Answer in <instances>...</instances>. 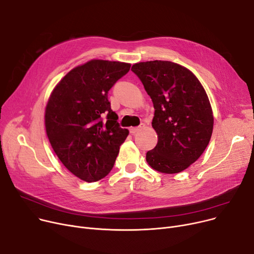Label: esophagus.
Here are the masks:
<instances>
[{
    "label": "esophagus",
    "mask_w": 254,
    "mask_h": 254,
    "mask_svg": "<svg viewBox=\"0 0 254 254\" xmlns=\"http://www.w3.org/2000/svg\"><path fill=\"white\" fill-rule=\"evenodd\" d=\"M142 127H143V126H140V127H130V128H129V132H130L131 135H135L138 130H140V128H141Z\"/></svg>",
    "instance_id": "esophagus-1"
}]
</instances>
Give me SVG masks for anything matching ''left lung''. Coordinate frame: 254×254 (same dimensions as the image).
Masks as SVG:
<instances>
[{
  "mask_svg": "<svg viewBox=\"0 0 254 254\" xmlns=\"http://www.w3.org/2000/svg\"><path fill=\"white\" fill-rule=\"evenodd\" d=\"M131 71L155 109L152 127L158 141L146 161L167 174L185 170L202 155L212 135L213 114L204 87L189 69L168 61L138 63Z\"/></svg>",
  "mask_w": 254,
  "mask_h": 254,
  "instance_id": "8db88e82",
  "label": "left lung"
}]
</instances>
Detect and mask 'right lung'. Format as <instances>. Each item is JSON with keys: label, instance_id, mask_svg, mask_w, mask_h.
I'll return each mask as SVG.
<instances>
[{"label": "right lung", "instance_id": "right-lung-1", "mask_svg": "<svg viewBox=\"0 0 254 254\" xmlns=\"http://www.w3.org/2000/svg\"><path fill=\"white\" fill-rule=\"evenodd\" d=\"M129 64L92 60L66 74L53 89L45 127L53 150L76 177L95 182L112 170L128 135L112 111L108 91Z\"/></svg>", "mask_w": 254, "mask_h": 254}]
</instances>
